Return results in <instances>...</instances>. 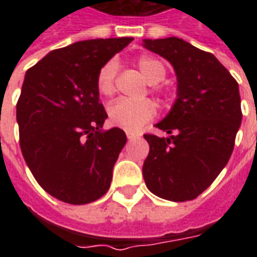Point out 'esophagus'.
Wrapping results in <instances>:
<instances>
[{
    "instance_id": "1",
    "label": "esophagus",
    "mask_w": 257,
    "mask_h": 257,
    "mask_svg": "<svg viewBox=\"0 0 257 257\" xmlns=\"http://www.w3.org/2000/svg\"><path fill=\"white\" fill-rule=\"evenodd\" d=\"M126 138H128V140H134L136 138H139V135L132 134V132H126Z\"/></svg>"
}]
</instances>
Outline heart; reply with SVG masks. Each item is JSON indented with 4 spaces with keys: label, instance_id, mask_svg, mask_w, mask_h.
Here are the masks:
<instances>
[{
    "label": "heart",
    "instance_id": "heart-1",
    "mask_svg": "<svg viewBox=\"0 0 257 257\" xmlns=\"http://www.w3.org/2000/svg\"><path fill=\"white\" fill-rule=\"evenodd\" d=\"M138 67L150 84H158L165 78V66L156 58L142 56L138 59ZM117 63L114 60L107 62L97 73L96 85L101 95L110 96L115 89V75H117ZM157 106L154 101L142 100L131 101L119 99L108 107V117L115 126L122 128L129 132L140 129L145 123L156 117Z\"/></svg>",
    "mask_w": 257,
    "mask_h": 257
}]
</instances>
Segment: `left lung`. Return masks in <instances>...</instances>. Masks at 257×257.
<instances>
[{"mask_svg": "<svg viewBox=\"0 0 257 257\" xmlns=\"http://www.w3.org/2000/svg\"><path fill=\"white\" fill-rule=\"evenodd\" d=\"M143 47L167 59L176 79V100L156 123L168 138L145 135L150 151L143 178L151 193L183 202L209 187L231 157L242 119L239 88L209 52L178 37L143 40Z\"/></svg>", "mask_w": 257, "mask_h": 257, "instance_id": "left-lung-1", "label": "left lung"}]
</instances>
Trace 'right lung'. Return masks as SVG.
<instances>
[{
	"mask_svg": "<svg viewBox=\"0 0 257 257\" xmlns=\"http://www.w3.org/2000/svg\"><path fill=\"white\" fill-rule=\"evenodd\" d=\"M132 41L121 37L74 42L26 71L16 104L22 154L38 184L63 202L89 204L110 187L126 135L119 128L101 129L107 114L96 78Z\"/></svg>",
	"mask_w": 257,
	"mask_h": 257,
	"instance_id": "right-lung-1",
	"label": "right lung"
}]
</instances>
